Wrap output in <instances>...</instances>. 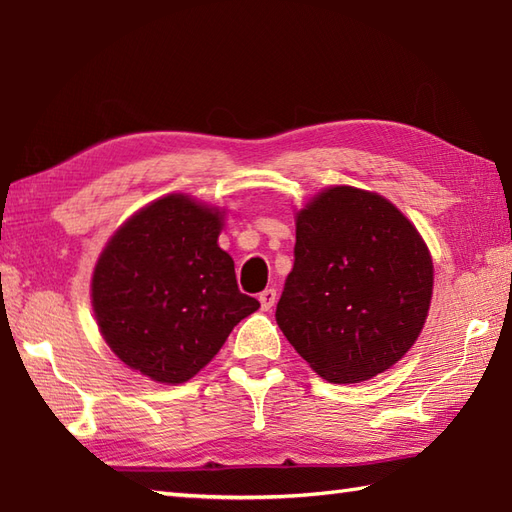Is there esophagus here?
Returning a JSON list of instances; mask_svg holds the SVG:
<instances>
[{"mask_svg": "<svg viewBox=\"0 0 512 512\" xmlns=\"http://www.w3.org/2000/svg\"><path fill=\"white\" fill-rule=\"evenodd\" d=\"M276 289H265L263 293L258 295V300H260V306H263V311H269L271 306L276 304Z\"/></svg>", "mask_w": 512, "mask_h": 512, "instance_id": "34e87169", "label": "esophagus"}]
</instances>
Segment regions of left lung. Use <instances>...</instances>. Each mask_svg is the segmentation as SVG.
<instances>
[{
	"mask_svg": "<svg viewBox=\"0 0 512 512\" xmlns=\"http://www.w3.org/2000/svg\"><path fill=\"white\" fill-rule=\"evenodd\" d=\"M293 254L276 322L322 379L368 381L414 346L434 263L394 203L352 186L324 188L295 212Z\"/></svg>",
	"mask_w": 512,
	"mask_h": 512,
	"instance_id": "obj_1",
	"label": "left lung"
}]
</instances>
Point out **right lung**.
I'll use <instances>...</instances> for the list:
<instances>
[{"instance_id":"1","label":"right lung","mask_w":512,"mask_h":512,"mask_svg":"<svg viewBox=\"0 0 512 512\" xmlns=\"http://www.w3.org/2000/svg\"><path fill=\"white\" fill-rule=\"evenodd\" d=\"M221 230L223 210L175 192L113 232L94 267L92 306L124 366L157 383H186L258 311V300L238 291Z\"/></svg>"}]
</instances>
